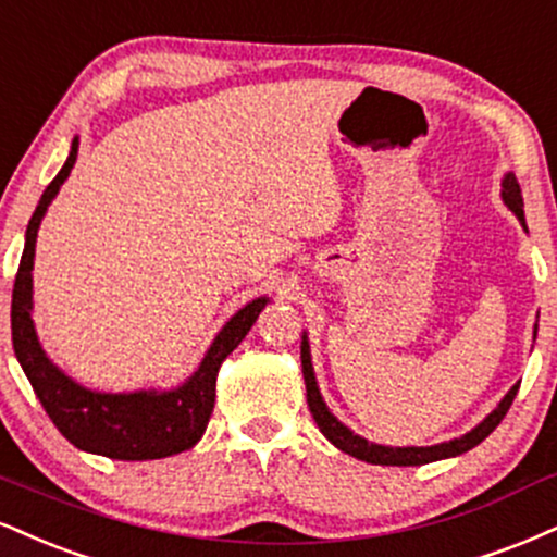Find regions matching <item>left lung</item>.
Returning a JSON list of instances; mask_svg holds the SVG:
<instances>
[{"label": "left lung", "mask_w": 557, "mask_h": 557, "mask_svg": "<svg viewBox=\"0 0 557 557\" xmlns=\"http://www.w3.org/2000/svg\"><path fill=\"white\" fill-rule=\"evenodd\" d=\"M500 199H504V205L516 214V218H519L521 227L527 231L524 199H521V189L519 184H516L513 173H506L504 181H500ZM534 337H537V326H534ZM300 366H304L308 410H311L313 420H317L319 431L326 435V441H332L339 451L350 454L355 459L368 461V465H384V467H420V465H428V461L451 459V457H459V454L470 451V448L482 444V441L498 428L500 420L506 418L508 407H511L516 392H519V384H513L508 388L506 397L498 401V407H495V410L487 414L480 425H474L470 433L459 435V438L444 441V444H433V446H384V444H373V441L363 438V435L352 433L350 428H347L339 418H334L330 407H326V401L319 392L317 373H313L311 347H308L306 332H304V339H300Z\"/></svg>", "instance_id": "8db88e82"}]
</instances>
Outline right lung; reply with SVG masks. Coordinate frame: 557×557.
<instances>
[{
	"instance_id": "1",
	"label": "right lung",
	"mask_w": 557,
	"mask_h": 557,
	"mask_svg": "<svg viewBox=\"0 0 557 557\" xmlns=\"http://www.w3.org/2000/svg\"><path fill=\"white\" fill-rule=\"evenodd\" d=\"M79 139H72L70 156L57 178L46 186L25 231V249L12 290V347L23 366L33 392L41 399L46 414L72 446L87 454L145 461L186 451L202 438L214 407V384L223 360L249 334L261 308L270 298L259 296L225 321L212 339L202 363L184 384L173 388H139V392H96L70 379L38 343L33 324V259H36L38 227L49 205L75 169Z\"/></svg>"
}]
</instances>
